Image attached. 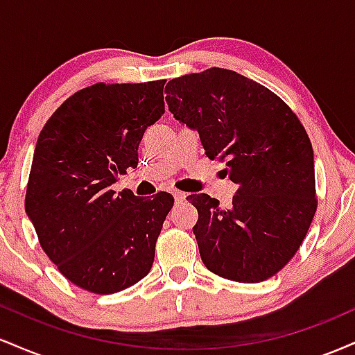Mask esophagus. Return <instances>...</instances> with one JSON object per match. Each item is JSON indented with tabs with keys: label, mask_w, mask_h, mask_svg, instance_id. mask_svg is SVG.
<instances>
[{
	"label": "esophagus",
	"mask_w": 355,
	"mask_h": 355,
	"mask_svg": "<svg viewBox=\"0 0 355 355\" xmlns=\"http://www.w3.org/2000/svg\"><path fill=\"white\" fill-rule=\"evenodd\" d=\"M173 198H175V202L180 203V202H183V200H185V198H187V193H183V191L175 190V191H173Z\"/></svg>",
	"instance_id": "obj_1"
}]
</instances>
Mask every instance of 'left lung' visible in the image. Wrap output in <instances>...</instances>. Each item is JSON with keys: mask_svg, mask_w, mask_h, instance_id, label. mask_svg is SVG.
Wrapping results in <instances>:
<instances>
[{"mask_svg": "<svg viewBox=\"0 0 355 355\" xmlns=\"http://www.w3.org/2000/svg\"><path fill=\"white\" fill-rule=\"evenodd\" d=\"M166 103L197 130L210 160H227L239 190L229 209L207 193L189 195L202 262L235 282L270 279L287 266L317 210L313 152L297 115L275 93L223 68L173 78Z\"/></svg>", "mask_w": 355, "mask_h": 355, "instance_id": "1", "label": "left lung"}]
</instances>
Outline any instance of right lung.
Here are the masks:
<instances>
[{
  "mask_svg": "<svg viewBox=\"0 0 355 355\" xmlns=\"http://www.w3.org/2000/svg\"><path fill=\"white\" fill-rule=\"evenodd\" d=\"M165 80L80 89L40 132L24 210L58 270L85 291H125L152 268L173 197L138 198L112 185L137 168L138 145L165 113Z\"/></svg>",
  "mask_w": 355,
  "mask_h": 355,
  "instance_id": "add662e5",
  "label": "right lung"
}]
</instances>
